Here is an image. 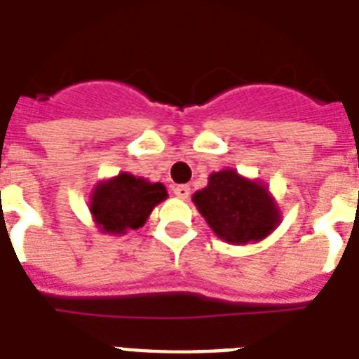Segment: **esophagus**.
<instances>
[{
	"mask_svg": "<svg viewBox=\"0 0 359 359\" xmlns=\"http://www.w3.org/2000/svg\"><path fill=\"white\" fill-rule=\"evenodd\" d=\"M174 194H176L177 198H182V200H187V198H189V194H191V187H189V185H176V187H174Z\"/></svg>",
	"mask_w": 359,
	"mask_h": 359,
	"instance_id": "obj_1",
	"label": "esophagus"
}]
</instances>
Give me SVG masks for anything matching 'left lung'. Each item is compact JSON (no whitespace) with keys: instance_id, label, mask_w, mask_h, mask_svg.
Here are the masks:
<instances>
[{"instance_id":"left-lung-1","label":"left lung","mask_w":359,"mask_h":359,"mask_svg":"<svg viewBox=\"0 0 359 359\" xmlns=\"http://www.w3.org/2000/svg\"><path fill=\"white\" fill-rule=\"evenodd\" d=\"M192 200L211 229L229 244L264 238L280 218L268 189L238 176L235 170L211 174L209 185Z\"/></svg>"}]
</instances>
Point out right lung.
I'll use <instances>...</instances> for the list:
<instances>
[{"instance_id": "obj_1", "label": "right lung", "mask_w": 359, "mask_h": 359, "mask_svg": "<svg viewBox=\"0 0 359 359\" xmlns=\"http://www.w3.org/2000/svg\"><path fill=\"white\" fill-rule=\"evenodd\" d=\"M165 198L167 191L161 183H150L143 177L123 172L97 185L91 194L90 211L102 231L123 235L126 229L144 226L148 215Z\"/></svg>"}]
</instances>
